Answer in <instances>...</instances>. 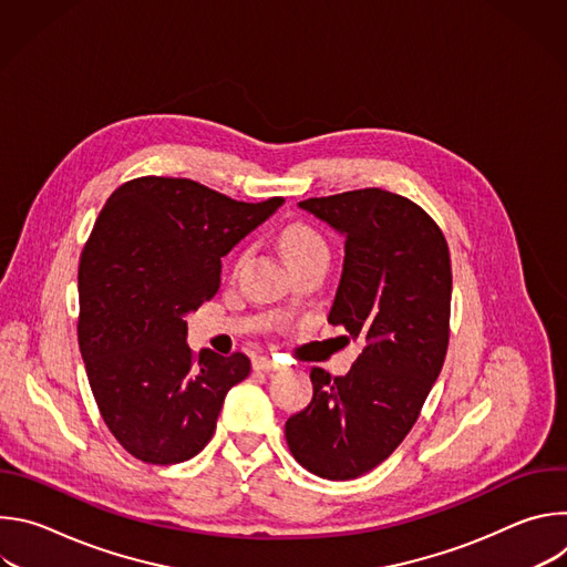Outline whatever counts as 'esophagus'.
I'll return each instance as SVG.
<instances>
[{"instance_id":"34e87169","label":"esophagus","mask_w":567,"mask_h":567,"mask_svg":"<svg viewBox=\"0 0 567 567\" xmlns=\"http://www.w3.org/2000/svg\"><path fill=\"white\" fill-rule=\"evenodd\" d=\"M254 370H258V372L278 370V361H274L271 357H256V359H254Z\"/></svg>"}]
</instances>
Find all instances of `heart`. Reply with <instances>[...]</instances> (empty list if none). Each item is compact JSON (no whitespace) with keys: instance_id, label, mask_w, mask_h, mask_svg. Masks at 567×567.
Returning a JSON list of instances; mask_svg holds the SVG:
<instances>
[{"instance_id":"b5f03b06","label":"heart","mask_w":567,"mask_h":567,"mask_svg":"<svg viewBox=\"0 0 567 567\" xmlns=\"http://www.w3.org/2000/svg\"><path fill=\"white\" fill-rule=\"evenodd\" d=\"M280 245L285 256L289 258L291 267L313 260V258H330V247L326 237H322L313 226L305 221H293L289 224L282 235H280ZM247 260V251L239 254V262Z\"/></svg>"}]
</instances>
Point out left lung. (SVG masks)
<instances>
[{
    "instance_id": "left-lung-1",
    "label": "left lung",
    "mask_w": 567,
    "mask_h": 567,
    "mask_svg": "<svg viewBox=\"0 0 567 567\" xmlns=\"http://www.w3.org/2000/svg\"><path fill=\"white\" fill-rule=\"evenodd\" d=\"M300 208L346 235L343 276L328 320L365 348L346 377L311 368L313 396L287 420L285 437L309 473L354 480L411 433L444 365L451 254L422 206L381 188L309 197Z\"/></svg>"
}]
</instances>
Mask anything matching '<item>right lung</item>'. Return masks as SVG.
Listing matches in <instances>:
<instances>
[{
	"mask_svg": "<svg viewBox=\"0 0 567 567\" xmlns=\"http://www.w3.org/2000/svg\"><path fill=\"white\" fill-rule=\"evenodd\" d=\"M285 199L237 202L193 179L138 177L105 202L78 265V346L103 422L145 464H179L215 433L251 361L195 354L184 316L219 289L221 258Z\"/></svg>",
	"mask_w": 567,
	"mask_h": 567,
	"instance_id": "right-lung-1",
	"label": "right lung"
}]
</instances>
